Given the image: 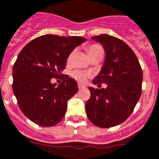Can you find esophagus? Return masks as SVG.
Listing matches in <instances>:
<instances>
[{
    "label": "esophagus",
    "instance_id": "esophagus-1",
    "mask_svg": "<svg viewBox=\"0 0 159 159\" xmlns=\"http://www.w3.org/2000/svg\"><path fill=\"white\" fill-rule=\"evenodd\" d=\"M78 87H79V89H84V88H85V86L82 85V84H78Z\"/></svg>",
    "mask_w": 159,
    "mask_h": 159
}]
</instances>
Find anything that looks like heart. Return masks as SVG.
Masks as SVG:
<instances>
[{
  "instance_id": "obj_1",
  "label": "heart",
  "mask_w": 159,
  "mask_h": 159,
  "mask_svg": "<svg viewBox=\"0 0 159 159\" xmlns=\"http://www.w3.org/2000/svg\"><path fill=\"white\" fill-rule=\"evenodd\" d=\"M87 51L91 58L92 57L95 56V55L98 54V53H103V49L102 48V46H98V45H91V46H89L87 48ZM74 53H75V51H72L69 53V55H68V58H67V63L68 64L71 63V61H72ZM71 75H72V78H74L75 80H77L80 83L85 82L87 77L90 75L87 72L79 69L74 70L73 72L71 73Z\"/></svg>"
}]
</instances>
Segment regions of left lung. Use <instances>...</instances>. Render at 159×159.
I'll return each mask as SVG.
<instances>
[{"mask_svg": "<svg viewBox=\"0 0 159 159\" xmlns=\"http://www.w3.org/2000/svg\"><path fill=\"white\" fill-rule=\"evenodd\" d=\"M91 39L101 43L106 53L102 68L92 83L106 84L107 87H89L91 98L86 102V112L98 127H114L127 120L139 101L142 68L132 49L120 39L106 34Z\"/></svg>", "mask_w": 159, "mask_h": 159, "instance_id": "left-lung-1", "label": "left lung"}]
</instances>
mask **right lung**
Masks as SVG:
<instances>
[{
    "mask_svg": "<svg viewBox=\"0 0 159 159\" xmlns=\"http://www.w3.org/2000/svg\"><path fill=\"white\" fill-rule=\"evenodd\" d=\"M85 38L45 34L26 45L12 68V91L23 113L32 122L51 127L61 121L67 102L78 91L76 81L66 75L56 86L67 58Z\"/></svg>",
    "mask_w": 159,
    "mask_h": 159,
    "instance_id": "add662e5",
    "label": "right lung"
}]
</instances>
